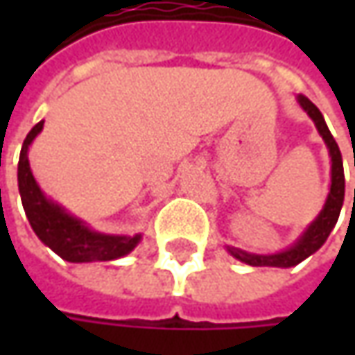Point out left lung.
<instances>
[{
	"label": "left lung",
	"mask_w": 355,
	"mask_h": 355,
	"mask_svg": "<svg viewBox=\"0 0 355 355\" xmlns=\"http://www.w3.org/2000/svg\"><path fill=\"white\" fill-rule=\"evenodd\" d=\"M296 98H298V104L306 110L308 116L314 120L316 128H318L320 136L324 138L328 150H330V157H332V184H330V193H328V199L324 203V209L320 211V215L308 225L306 231L300 235V239L294 243L291 249L277 252V254H252V252L241 251L237 247H227V251L231 252L235 259H239L241 263H247V265L251 266H280V268H288V266L302 263L306 257H310L312 252L318 251L322 245L326 243V239H328L330 231L334 229L336 221L340 217L342 205H344V189H346V184H344V164H342L340 148H338L334 136L330 134V130L326 126L324 116H322L320 110L316 108V104L312 103V101H308L304 94H298Z\"/></svg>",
	"instance_id": "1"
}]
</instances>
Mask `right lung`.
<instances>
[{"instance_id":"right-lung-1","label":"right lung","mask_w":355,"mask_h":355,"mask_svg":"<svg viewBox=\"0 0 355 355\" xmlns=\"http://www.w3.org/2000/svg\"><path fill=\"white\" fill-rule=\"evenodd\" d=\"M43 130V120L35 124L27 134L21 148L19 166H17V182H19L21 203L35 235L55 251L61 259L69 263H94V261H114L128 254L142 235H106L96 233L85 225L80 219L67 213L61 205L45 198L41 187L35 182L29 168V146L35 136Z\"/></svg>"}]
</instances>
